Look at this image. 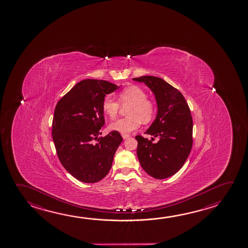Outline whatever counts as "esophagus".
<instances>
[{"instance_id":"34e87169","label":"esophagus","mask_w":248,"mask_h":248,"mask_svg":"<svg viewBox=\"0 0 248 248\" xmlns=\"http://www.w3.org/2000/svg\"><path fill=\"white\" fill-rule=\"evenodd\" d=\"M123 139H128L129 137H130V135L129 134H122Z\"/></svg>"}]
</instances>
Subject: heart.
I'll return each mask as SVG.
<instances>
[{
  "mask_svg": "<svg viewBox=\"0 0 248 248\" xmlns=\"http://www.w3.org/2000/svg\"><path fill=\"white\" fill-rule=\"evenodd\" d=\"M118 101L123 107L129 106L126 110L127 118L119 119L109 125V129L121 134H129L137 130L140 123L151 122L154 113L155 106L152 100L148 99L146 92L139 86H130L119 92ZM118 101L110 96H106L102 104L104 113L111 120L118 117L120 105Z\"/></svg>",
  "mask_w": 248,
  "mask_h": 248,
  "instance_id": "obj_1",
  "label": "heart"
}]
</instances>
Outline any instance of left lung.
Listing matches in <instances>:
<instances>
[{
	"instance_id": "8db88e82",
	"label": "left lung",
	"mask_w": 248,
	"mask_h": 248,
	"mask_svg": "<svg viewBox=\"0 0 248 248\" xmlns=\"http://www.w3.org/2000/svg\"><path fill=\"white\" fill-rule=\"evenodd\" d=\"M151 89L156 98L157 113L145 134L159 141L138 135L137 155L145 172L156 179L169 178L181 169L192 146L191 110L181 92L164 79L153 76L133 78Z\"/></svg>"
}]
</instances>
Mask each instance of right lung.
<instances>
[{"label":"right lung","mask_w":248,"mask_h":248,"mask_svg":"<svg viewBox=\"0 0 248 248\" xmlns=\"http://www.w3.org/2000/svg\"><path fill=\"white\" fill-rule=\"evenodd\" d=\"M105 80L85 79L58 101L52 123V138L57 156L66 170L83 183H96L111 168L123 138L111 131L105 138L102 104L105 95L118 89Z\"/></svg>","instance_id":"add662e5"}]
</instances>
